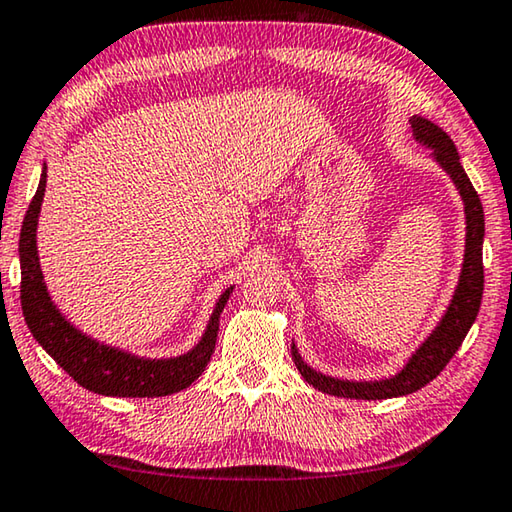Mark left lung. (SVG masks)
<instances>
[{"label":"left lung","mask_w":512,"mask_h":512,"mask_svg":"<svg viewBox=\"0 0 512 512\" xmlns=\"http://www.w3.org/2000/svg\"><path fill=\"white\" fill-rule=\"evenodd\" d=\"M412 132L419 143L428 145L433 150V157L446 173L451 175L453 184L458 186L462 202H465L467 216V243H465V264H462L460 282L456 294L449 305V310L442 316L440 326L433 330V335L417 348L410 362L405 364L401 373L387 380H371V383H353V380H339L323 376L300 360L296 346H291V358L307 383L321 389V392L332 396H344V399H394V396H405L431 383L433 378L440 376V371L449 364L467 337L469 328L476 321L478 307L483 298V234H485V218L483 205L478 198L476 189L469 182L465 168L460 166V157L449 134L444 129L426 118L415 116L410 120Z\"/></svg>","instance_id":"obj_1"}]
</instances>
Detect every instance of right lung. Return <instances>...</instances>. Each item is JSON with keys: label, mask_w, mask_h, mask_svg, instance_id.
Segmentation results:
<instances>
[{"label": "right lung", "mask_w": 512, "mask_h": 512, "mask_svg": "<svg viewBox=\"0 0 512 512\" xmlns=\"http://www.w3.org/2000/svg\"><path fill=\"white\" fill-rule=\"evenodd\" d=\"M45 182L47 173L43 170L38 191L29 202L20 232V303L31 335L52 355L54 362L88 392L102 396H129V399L148 396L152 399V396H168L189 387L193 380H198L209 358H212L218 337V319H221L223 307L232 294V287L218 298L216 310L198 346L180 358H136V355L120 351V348L100 344L97 339L72 326L66 316L56 310L50 294H47L36 250V225L40 202L45 196Z\"/></svg>", "instance_id": "1"}]
</instances>
